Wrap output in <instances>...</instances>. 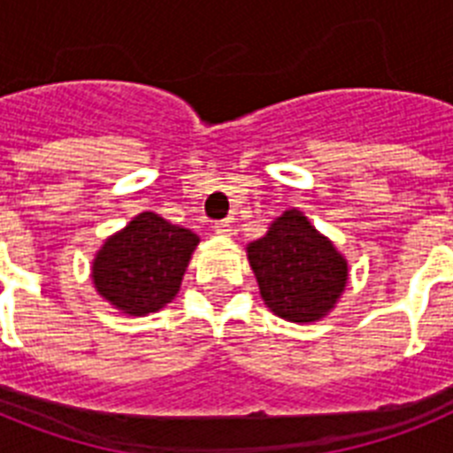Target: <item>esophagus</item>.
Returning <instances> with one entry per match:
<instances>
[{
    "label": "esophagus",
    "instance_id": "esophagus-1",
    "mask_svg": "<svg viewBox=\"0 0 453 453\" xmlns=\"http://www.w3.org/2000/svg\"><path fill=\"white\" fill-rule=\"evenodd\" d=\"M215 234L218 235H231L234 234V222L231 219H222V222L215 224Z\"/></svg>",
    "mask_w": 453,
    "mask_h": 453
}]
</instances>
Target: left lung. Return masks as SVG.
Here are the masks:
<instances>
[{"label": "left lung", "mask_w": 453, "mask_h": 453, "mask_svg": "<svg viewBox=\"0 0 453 453\" xmlns=\"http://www.w3.org/2000/svg\"><path fill=\"white\" fill-rule=\"evenodd\" d=\"M245 250L263 302L288 322L326 318L347 288L349 263L299 208L283 211Z\"/></svg>", "instance_id": "left-lung-1"}]
</instances>
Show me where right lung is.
Instances as JSON below:
<instances>
[{
  "label": "right lung",
  "mask_w": 453,
  "mask_h": 453,
  "mask_svg": "<svg viewBox=\"0 0 453 453\" xmlns=\"http://www.w3.org/2000/svg\"><path fill=\"white\" fill-rule=\"evenodd\" d=\"M199 235L154 211L131 218L104 240L90 265L92 286L119 313L145 318L177 297Z\"/></svg>",
  "instance_id": "right-lung-1"
}]
</instances>
